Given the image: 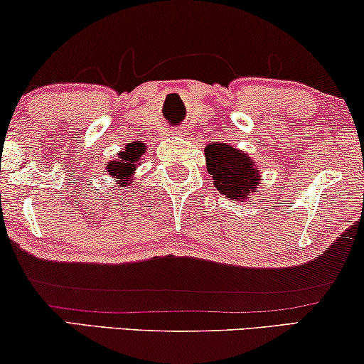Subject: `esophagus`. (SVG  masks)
Masks as SVG:
<instances>
[{
	"label": "esophagus",
	"instance_id": "34e87169",
	"mask_svg": "<svg viewBox=\"0 0 364 364\" xmlns=\"http://www.w3.org/2000/svg\"><path fill=\"white\" fill-rule=\"evenodd\" d=\"M178 132H180V130H178ZM171 133H176V132H171Z\"/></svg>",
	"mask_w": 364,
	"mask_h": 364
}]
</instances>
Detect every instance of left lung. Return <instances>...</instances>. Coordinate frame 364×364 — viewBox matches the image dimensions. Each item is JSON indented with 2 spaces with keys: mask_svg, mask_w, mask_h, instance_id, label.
<instances>
[{
  "mask_svg": "<svg viewBox=\"0 0 364 364\" xmlns=\"http://www.w3.org/2000/svg\"><path fill=\"white\" fill-rule=\"evenodd\" d=\"M209 175L219 193L232 201H240L257 191L260 170L252 158L228 143H209L204 150Z\"/></svg>",
  "mask_w": 364,
  "mask_h": 364,
  "instance_id": "left-lung-1",
  "label": "left lung"
}]
</instances>
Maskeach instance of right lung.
I'll list each match as a JSON object with an SVG mask.
<instances>
[{
  "mask_svg": "<svg viewBox=\"0 0 364 364\" xmlns=\"http://www.w3.org/2000/svg\"><path fill=\"white\" fill-rule=\"evenodd\" d=\"M145 145L143 143L133 141L125 145L124 150L119 153L117 160H112L107 163V173L112 178H115V181L119 186H127L130 184L133 173H135L136 163L140 161L141 155H145Z\"/></svg>",
  "mask_w": 364,
  "mask_h": 364,
  "instance_id": "add662e5",
  "label": "right lung"
}]
</instances>
